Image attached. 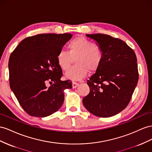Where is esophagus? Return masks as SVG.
I'll return each mask as SVG.
<instances>
[{"label": "esophagus", "mask_w": 152, "mask_h": 152, "mask_svg": "<svg viewBox=\"0 0 152 152\" xmlns=\"http://www.w3.org/2000/svg\"><path fill=\"white\" fill-rule=\"evenodd\" d=\"M78 86H79V84L77 83H75V82H73V83H72V88H76Z\"/></svg>", "instance_id": "obj_1"}]
</instances>
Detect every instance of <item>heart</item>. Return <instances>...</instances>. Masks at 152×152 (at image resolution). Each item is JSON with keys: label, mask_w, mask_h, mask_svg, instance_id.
I'll use <instances>...</instances> for the list:
<instances>
[{"label": "heart", "mask_w": 152, "mask_h": 152, "mask_svg": "<svg viewBox=\"0 0 152 152\" xmlns=\"http://www.w3.org/2000/svg\"><path fill=\"white\" fill-rule=\"evenodd\" d=\"M68 52L61 51L57 56V62L63 71L71 66L73 59L77 65L66 73L65 77L72 80H79L87 75L88 70L95 72L102 61L100 48L84 37H77L67 45Z\"/></svg>", "instance_id": "obj_1"}]
</instances>
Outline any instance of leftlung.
Returning <instances> with one entry per match:
<instances>
[{"mask_svg": "<svg viewBox=\"0 0 152 152\" xmlns=\"http://www.w3.org/2000/svg\"><path fill=\"white\" fill-rule=\"evenodd\" d=\"M102 53L100 67L87 81L90 91L83 100L96 116L108 118L122 111L132 97L138 79L137 57L124 41L102 34H86Z\"/></svg>", "mask_w": 152, "mask_h": 152, "instance_id": "left-lung-1", "label": "left lung"}]
</instances>
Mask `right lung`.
Listing matches in <instances>:
<instances>
[{
  "mask_svg": "<svg viewBox=\"0 0 152 152\" xmlns=\"http://www.w3.org/2000/svg\"><path fill=\"white\" fill-rule=\"evenodd\" d=\"M72 38V34H41L23 39L9 59L10 88L20 105L32 116H50L62 106L64 90L71 89L62 81L57 56ZM47 83L52 84L50 87Z\"/></svg>",
  "mask_w": 152,
  "mask_h": 152,
  "instance_id": "1",
  "label": "right lung"
}]
</instances>
